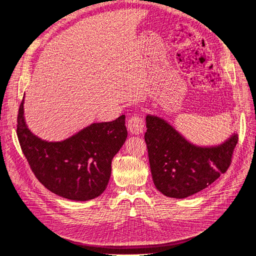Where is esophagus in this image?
Wrapping results in <instances>:
<instances>
[{
	"mask_svg": "<svg viewBox=\"0 0 256 256\" xmlns=\"http://www.w3.org/2000/svg\"><path fill=\"white\" fill-rule=\"evenodd\" d=\"M128 130L132 134H140L145 129V122L140 116H131L128 120Z\"/></svg>",
	"mask_w": 256,
	"mask_h": 256,
	"instance_id": "34e87169",
	"label": "esophagus"
}]
</instances>
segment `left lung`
Here are the masks:
<instances>
[{
	"mask_svg": "<svg viewBox=\"0 0 256 256\" xmlns=\"http://www.w3.org/2000/svg\"><path fill=\"white\" fill-rule=\"evenodd\" d=\"M145 142L152 180L168 198H184L202 191L226 173L238 142L236 132L219 145L198 146L157 115H146Z\"/></svg>",
	"mask_w": 256,
	"mask_h": 256,
	"instance_id": "left-lung-1",
	"label": "left lung"
}]
</instances>
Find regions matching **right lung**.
<instances>
[{
	"label": "right lung",
	"instance_id": "right-lung-1",
	"mask_svg": "<svg viewBox=\"0 0 256 256\" xmlns=\"http://www.w3.org/2000/svg\"><path fill=\"white\" fill-rule=\"evenodd\" d=\"M24 97L19 108L17 136L37 180L56 194L88 200L106 190L112 159L127 138L125 115L113 122H94L60 142L35 136L24 120Z\"/></svg>",
	"mask_w": 256,
	"mask_h": 256
}]
</instances>
